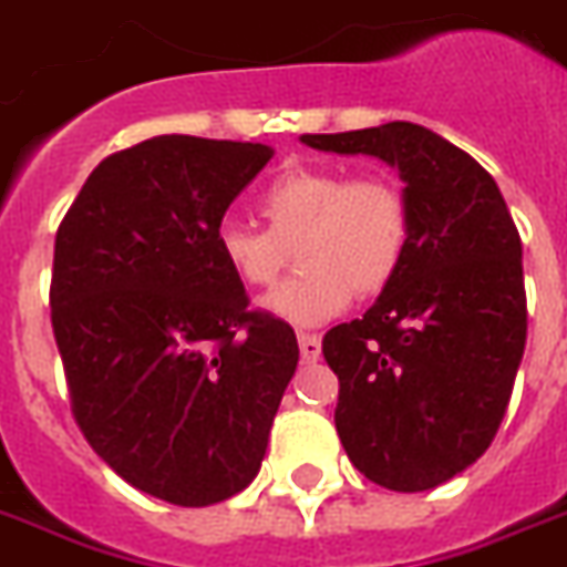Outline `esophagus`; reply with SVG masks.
I'll list each match as a JSON object with an SVG mask.
<instances>
[{
  "label": "esophagus",
  "instance_id": "34e87169",
  "mask_svg": "<svg viewBox=\"0 0 567 567\" xmlns=\"http://www.w3.org/2000/svg\"><path fill=\"white\" fill-rule=\"evenodd\" d=\"M298 349H301V361L313 363L322 354V340L316 333H298Z\"/></svg>",
  "mask_w": 567,
  "mask_h": 567
}]
</instances>
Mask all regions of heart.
<instances>
[{
  "label": "heart",
  "instance_id": "heart-1",
  "mask_svg": "<svg viewBox=\"0 0 567 567\" xmlns=\"http://www.w3.org/2000/svg\"><path fill=\"white\" fill-rule=\"evenodd\" d=\"M260 213L269 227L224 218L215 248L251 289L275 284L296 248L301 269L262 301L287 322H328L352 292H384L405 262L411 209L405 192L384 174L349 177L343 168L289 165L262 188Z\"/></svg>",
  "mask_w": 567,
  "mask_h": 567
}]
</instances>
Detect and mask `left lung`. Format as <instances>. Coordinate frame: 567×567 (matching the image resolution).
Here are the masks:
<instances>
[{
  "label": "left lung",
  "instance_id": "8db88e82",
  "mask_svg": "<svg viewBox=\"0 0 567 567\" xmlns=\"http://www.w3.org/2000/svg\"><path fill=\"white\" fill-rule=\"evenodd\" d=\"M316 151L370 153L405 179L411 239L379 301L331 328L333 423L381 488L429 491L471 467L506 416L526 346L520 236L480 162L425 126L301 135Z\"/></svg>",
  "mask_w": 567,
  "mask_h": 567
}]
</instances>
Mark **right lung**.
Here are the masks:
<instances>
[{
    "label": "right lung",
    "instance_id": "obj_1",
    "mask_svg": "<svg viewBox=\"0 0 567 567\" xmlns=\"http://www.w3.org/2000/svg\"><path fill=\"white\" fill-rule=\"evenodd\" d=\"M269 144L156 135L105 156L55 234L50 316L70 411L133 488L213 506L251 485L296 331L215 248Z\"/></svg>",
    "mask_w": 567,
    "mask_h": 567
}]
</instances>
